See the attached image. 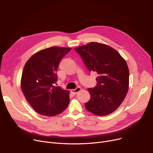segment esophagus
Segmentation results:
<instances>
[{
  "label": "esophagus",
  "instance_id": "34e87169",
  "mask_svg": "<svg viewBox=\"0 0 153 153\" xmlns=\"http://www.w3.org/2000/svg\"><path fill=\"white\" fill-rule=\"evenodd\" d=\"M81 90H82V89L81 87H77L76 89L71 90V92L73 94H76L77 93H78L79 91H81Z\"/></svg>",
  "mask_w": 153,
  "mask_h": 153
}]
</instances>
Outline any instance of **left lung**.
Segmentation results:
<instances>
[{
	"instance_id": "1",
	"label": "left lung",
	"mask_w": 153,
	"mask_h": 153,
	"mask_svg": "<svg viewBox=\"0 0 153 153\" xmlns=\"http://www.w3.org/2000/svg\"><path fill=\"white\" fill-rule=\"evenodd\" d=\"M90 72L98 77L95 87L88 89L91 96L85 108L94 115L105 116L121 105L129 88V69L125 60L111 47L96 42L74 48Z\"/></svg>"
}]
</instances>
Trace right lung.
I'll use <instances>...</instances> for the list:
<instances>
[{
  "mask_svg": "<svg viewBox=\"0 0 153 153\" xmlns=\"http://www.w3.org/2000/svg\"><path fill=\"white\" fill-rule=\"evenodd\" d=\"M71 50L59 46L46 48L32 56L23 68L22 90L30 105L40 115L54 117L69 105V92L54 84L59 62Z\"/></svg>",
  "mask_w": 153,
  "mask_h": 153,
  "instance_id": "1",
  "label": "right lung"
}]
</instances>
